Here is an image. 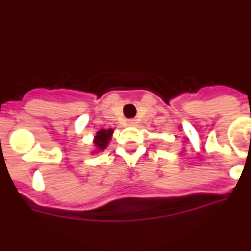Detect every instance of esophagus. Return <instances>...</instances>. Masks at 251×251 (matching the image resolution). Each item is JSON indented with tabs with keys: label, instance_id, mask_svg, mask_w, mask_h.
Masks as SVG:
<instances>
[{
	"label": "esophagus",
	"instance_id": "34e87169",
	"mask_svg": "<svg viewBox=\"0 0 251 251\" xmlns=\"http://www.w3.org/2000/svg\"><path fill=\"white\" fill-rule=\"evenodd\" d=\"M137 123H138L137 119H129V121H128V124H129V126H137Z\"/></svg>",
	"mask_w": 251,
	"mask_h": 251
}]
</instances>
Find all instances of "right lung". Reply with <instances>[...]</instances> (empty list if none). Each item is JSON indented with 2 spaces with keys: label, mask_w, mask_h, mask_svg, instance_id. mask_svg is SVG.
I'll return each instance as SVG.
<instances>
[{
  "label": "right lung",
  "mask_w": 251,
  "mask_h": 251,
  "mask_svg": "<svg viewBox=\"0 0 251 251\" xmlns=\"http://www.w3.org/2000/svg\"><path fill=\"white\" fill-rule=\"evenodd\" d=\"M113 133H114V129H112V128H109V129H99L98 132L95 133L94 139H93L94 150L92 151V154H98V153L103 152L108 147Z\"/></svg>",
  "instance_id": "add662e5"
}]
</instances>
